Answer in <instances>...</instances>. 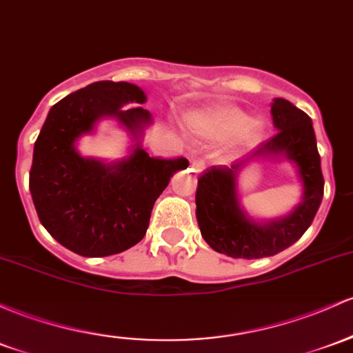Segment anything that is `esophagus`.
I'll use <instances>...</instances> for the list:
<instances>
[{
	"instance_id": "obj_1",
	"label": "esophagus",
	"mask_w": 353,
	"mask_h": 353,
	"mask_svg": "<svg viewBox=\"0 0 353 353\" xmlns=\"http://www.w3.org/2000/svg\"><path fill=\"white\" fill-rule=\"evenodd\" d=\"M191 168L196 170V172H201V170H204V161H201V159H194V161L191 162Z\"/></svg>"
}]
</instances>
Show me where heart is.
I'll return each instance as SVG.
<instances>
[{
  "instance_id": "heart-1",
  "label": "heart",
  "mask_w": 353,
  "mask_h": 353,
  "mask_svg": "<svg viewBox=\"0 0 353 353\" xmlns=\"http://www.w3.org/2000/svg\"><path fill=\"white\" fill-rule=\"evenodd\" d=\"M188 122L196 134L209 141H231L243 135V139L251 144L256 142L261 134L251 115L234 105H216L194 112Z\"/></svg>"
}]
</instances>
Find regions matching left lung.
<instances>
[{"instance_id": "8db88e82", "label": "left lung", "mask_w": 353, "mask_h": 353, "mask_svg": "<svg viewBox=\"0 0 353 353\" xmlns=\"http://www.w3.org/2000/svg\"><path fill=\"white\" fill-rule=\"evenodd\" d=\"M271 115L278 132L248 158L285 155L295 161L304 183V201L286 219L258 225L242 212L235 196L237 169L247 159L231 168L212 165L204 170L196 189L197 224L208 245L226 256L258 259L290 248L308 230L323 197L325 181L312 119L285 99H274Z\"/></svg>"}]
</instances>
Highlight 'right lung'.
Returning a JSON list of instances; mask_svg holds the SVG:
<instances>
[{"mask_svg":"<svg viewBox=\"0 0 353 353\" xmlns=\"http://www.w3.org/2000/svg\"><path fill=\"white\" fill-rule=\"evenodd\" d=\"M144 102L134 83L94 82L50 108L34 142L30 192L37 214L61 246L80 256H108L137 245L172 174L189 165L184 157H150L139 142L112 165L77 152V139L100 117H115L137 137L150 122L139 107ZM125 103L136 107L123 109Z\"/></svg>","mask_w":353,"mask_h":353,"instance_id":"1","label":"right lung"}]
</instances>
